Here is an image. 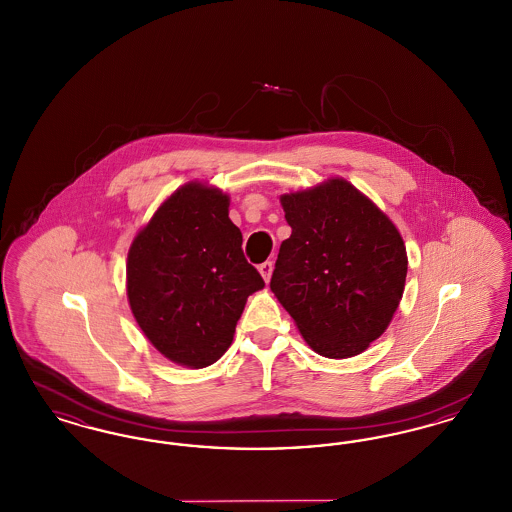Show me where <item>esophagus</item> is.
Instances as JSON below:
<instances>
[{
	"label": "esophagus",
	"mask_w": 512,
	"mask_h": 512,
	"mask_svg": "<svg viewBox=\"0 0 512 512\" xmlns=\"http://www.w3.org/2000/svg\"><path fill=\"white\" fill-rule=\"evenodd\" d=\"M272 268H274L272 261H265V263H261V265H259V272H261V276L265 278V282L270 280V276H272Z\"/></svg>",
	"instance_id": "1"
}]
</instances>
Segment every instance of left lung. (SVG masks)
I'll list each match as a JSON object with an SVG mask.
<instances>
[{
    "instance_id": "obj_1",
    "label": "left lung",
    "mask_w": 512,
    "mask_h": 512,
    "mask_svg": "<svg viewBox=\"0 0 512 512\" xmlns=\"http://www.w3.org/2000/svg\"><path fill=\"white\" fill-rule=\"evenodd\" d=\"M292 236L280 245L270 290L301 336L328 359L359 355L388 328L407 278L391 220L349 182L282 195Z\"/></svg>"
}]
</instances>
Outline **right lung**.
<instances>
[{
  "mask_svg": "<svg viewBox=\"0 0 512 512\" xmlns=\"http://www.w3.org/2000/svg\"><path fill=\"white\" fill-rule=\"evenodd\" d=\"M126 280L147 340L192 368L219 361L247 297L265 286L228 219V197L197 182L174 192L136 236Z\"/></svg>",
  "mask_w": 512,
  "mask_h": 512,
  "instance_id": "right-lung-1",
  "label": "right lung"
}]
</instances>
